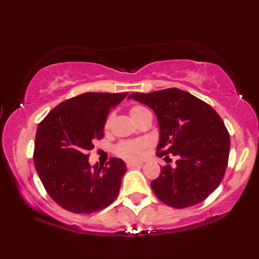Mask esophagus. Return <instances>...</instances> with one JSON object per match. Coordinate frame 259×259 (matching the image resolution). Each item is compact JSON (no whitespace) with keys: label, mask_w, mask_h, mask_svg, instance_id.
<instances>
[{"label":"esophagus","mask_w":259,"mask_h":259,"mask_svg":"<svg viewBox=\"0 0 259 259\" xmlns=\"http://www.w3.org/2000/svg\"><path fill=\"white\" fill-rule=\"evenodd\" d=\"M143 163H139V162H126V166L128 168H134V166H142Z\"/></svg>","instance_id":"obj_1"}]
</instances>
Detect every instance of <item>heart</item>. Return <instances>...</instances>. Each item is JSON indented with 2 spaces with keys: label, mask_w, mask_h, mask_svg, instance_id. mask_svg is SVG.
Returning <instances> with one entry per match:
<instances>
[{
  "label": "heart",
  "mask_w": 259,
  "mask_h": 259,
  "mask_svg": "<svg viewBox=\"0 0 259 259\" xmlns=\"http://www.w3.org/2000/svg\"><path fill=\"white\" fill-rule=\"evenodd\" d=\"M147 112L146 108H144L142 106H134L130 108L129 114L130 117L133 119V121L137 122L140 116L143 115L144 113ZM112 115L107 116L106 121H105V129H108L111 126L112 123ZM146 147V143L144 140H135V142H124L121 143L119 146L116 147V153L120 156L124 157L126 160L134 161V160H138L144 154V150Z\"/></svg>",
  "instance_id": "heart-1"
}]
</instances>
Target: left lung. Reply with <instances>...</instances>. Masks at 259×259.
I'll return each mask as SVG.
<instances>
[{"label":"left lung","instance_id":"obj_1","mask_svg":"<svg viewBox=\"0 0 259 259\" xmlns=\"http://www.w3.org/2000/svg\"><path fill=\"white\" fill-rule=\"evenodd\" d=\"M128 98L155 113L157 155L178 157L176 165L162 166L151 183L157 199L177 209L202 202L221 184L229 162L230 135L221 116L203 100L177 88L135 93Z\"/></svg>","mask_w":259,"mask_h":259}]
</instances>
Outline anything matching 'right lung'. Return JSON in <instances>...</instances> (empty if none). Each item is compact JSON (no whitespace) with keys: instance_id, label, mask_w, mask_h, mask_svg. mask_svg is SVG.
<instances>
[{"instance_id":"right-lung-1","label":"right lung","mask_w":259,"mask_h":259,"mask_svg":"<svg viewBox=\"0 0 259 259\" xmlns=\"http://www.w3.org/2000/svg\"><path fill=\"white\" fill-rule=\"evenodd\" d=\"M128 93H85L65 100L36 130L34 164L43 186L61 208L93 213L108 207L119 194L126 165L119 157L106 164L89 163V151L104 137L111 108Z\"/></svg>"}]
</instances>
